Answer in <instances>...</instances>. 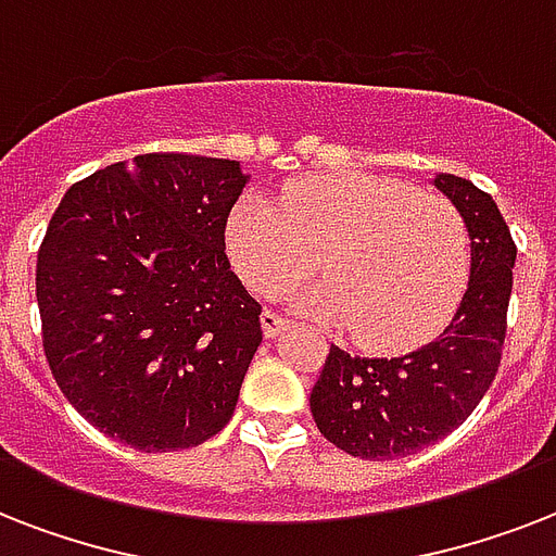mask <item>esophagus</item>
<instances>
[{"label":"esophagus","instance_id":"esophagus-1","mask_svg":"<svg viewBox=\"0 0 556 556\" xmlns=\"http://www.w3.org/2000/svg\"><path fill=\"white\" fill-rule=\"evenodd\" d=\"M286 317L277 312H270V308H265L262 312V331H265V338H277L279 331L286 329Z\"/></svg>","mask_w":556,"mask_h":556}]
</instances>
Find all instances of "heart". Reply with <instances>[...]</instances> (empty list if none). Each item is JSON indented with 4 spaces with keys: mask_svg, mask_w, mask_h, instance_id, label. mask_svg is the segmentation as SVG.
<instances>
[{
    "mask_svg": "<svg viewBox=\"0 0 556 556\" xmlns=\"http://www.w3.org/2000/svg\"><path fill=\"white\" fill-rule=\"evenodd\" d=\"M227 253L262 296L282 294L323 262L329 279L300 305L349 326L364 346L406 349L456 305L470 233L441 195L387 176L326 173L286 187L279 207L242 195L227 218Z\"/></svg>",
    "mask_w": 556,
    "mask_h": 556,
    "instance_id": "b5f03b06",
    "label": "heart"
}]
</instances>
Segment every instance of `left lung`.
Segmentation results:
<instances>
[{
	"label": "left lung",
	"instance_id": "1",
	"mask_svg": "<svg viewBox=\"0 0 556 556\" xmlns=\"http://www.w3.org/2000/svg\"><path fill=\"white\" fill-rule=\"evenodd\" d=\"M470 233V282L439 338L409 355L331 346L312 389L317 430L349 456L401 458L450 435L500 371L517 244L496 201L467 178H435Z\"/></svg>",
	"mask_w": 556,
	"mask_h": 556
}]
</instances>
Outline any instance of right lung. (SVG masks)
Returning <instances> with one entry per match:
<instances>
[{"instance_id": "obj_1", "label": "right lung", "mask_w": 556, "mask_h": 556, "mask_svg": "<svg viewBox=\"0 0 556 556\" xmlns=\"http://www.w3.org/2000/svg\"><path fill=\"white\" fill-rule=\"evenodd\" d=\"M239 161L147 152L68 187L37 253L42 349L68 404L143 453L233 418L262 305L225 253Z\"/></svg>"}]
</instances>
